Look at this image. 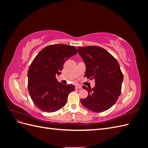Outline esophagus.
<instances>
[{
    "mask_svg": "<svg viewBox=\"0 0 148 148\" xmlns=\"http://www.w3.org/2000/svg\"><path fill=\"white\" fill-rule=\"evenodd\" d=\"M82 87V86L81 85H79V84H77L75 86V89H81Z\"/></svg>",
    "mask_w": 148,
    "mask_h": 148,
    "instance_id": "1",
    "label": "esophagus"
}]
</instances>
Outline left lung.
<instances>
[{
    "instance_id": "left-lung-1",
    "label": "left lung",
    "mask_w": 148,
    "mask_h": 148,
    "mask_svg": "<svg viewBox=\"0 0 148 148\" xmlns=\"http://www.w3.org/2000/svg\"><path fill=\"white\" fill-rule=\"evenodd\" d=\"M78 52L85 65L84 77L95 79L93 88L83 86L88 96L81 99L87 109L102 112L114 105L120 95L123 75L117 60L99 46L78 47Z\"/></svg>"
}]
</instances>
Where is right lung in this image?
I'll list each match as a JSON object with an SVG mask.
<instances>
[{
    "label": "right lung",
    "instance_id": "1",
    "mask_svg": "<svg viewBox=\"0 0 148 148\" xmlns=\"http://www.w3.org/2000/svg\"><path fill=\"white\" fill-rule=\"evenodd\" d=\"M77 53L74 46L53 44L44 47L36 56L28 71V88L38 109L53 112L65 106L75 86L58 82L56 75L61 73L65 62Z\"/></svg>",
    "mask_w": 148,
    "mask_h": 148
}]
</instances>
